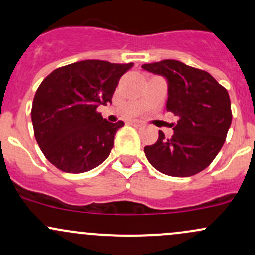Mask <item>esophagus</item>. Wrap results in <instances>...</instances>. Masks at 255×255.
Wrapping results in <instances>:
<instances>
[{
	"label": "esophagus",
	"mask_w": 255,
	"mask_h": 255,
	"mask_svg": "<svg viewBox=\"0 0 255 255\" xmlns=\"http://www.w3.org/2000/svg\"><path fill=\"white\" fill-rule=\"evenodd\" d=\"M130 125L135 126V127H140V126H142V122L139 121V120H133V121H130Z\"/></svg>",
	"instance_id": "1"
}]
</instances>
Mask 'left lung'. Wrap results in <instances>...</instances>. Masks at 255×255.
Segmentation results:
<instances>
[{
	"mask_svg": "<svg viewBox=\"0 0 255 255\" xmlns=\"http://www.w3.org/2000/svg\"><path fill=\"white\" fill-rule=\"evenodd\" d=\"M146 71L166 78V109L178 117L172 138L159 130L158 140L145 146L151 166L170 177H191L206 169L225 142L232 114L229 93L203 70L178 60L144 64Z\"/></svg>",
	"mask_w": 255,
	"mask_h": 255,
	"instance_id": "left-lung-1",
	"label": "left lung"
}]
</instances>
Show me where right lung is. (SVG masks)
Wrapping results in <instances>:
<instances>
[{"label":"right lung","mask_w":255,"mask_h":255,"mask_svg":"<svg viewBox=\"0 0 255 255\" xmlns=\"http://www.w3.org/2000/svg\"><path fill=\"white\" fill-rule=\"evenodd\" d=\"M133 63L82 60L59 68L42 81L31 120L38 146L53 166L66 173L96 168L110 155L125 123L106 121L97 108L111 103L117 83Z\"/></svg>","instance_id":"add662e5"}]
</instances>
